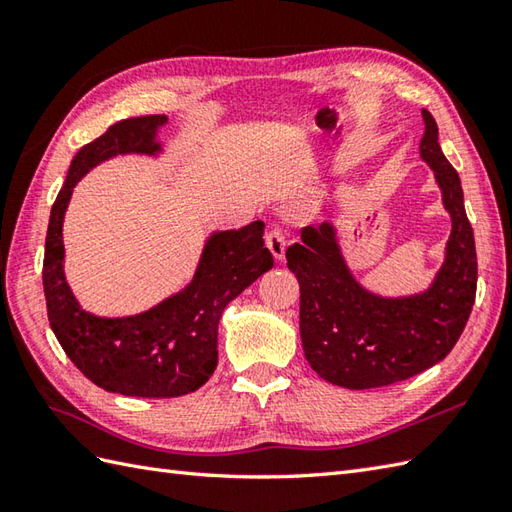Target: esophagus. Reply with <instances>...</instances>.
<instances>
[{
	"label": "esophagus",
	"mask_w": 512,
	"mask_h": 512,
	"mask_svg": "<svg viewBox=\"0 0 512 512\" xmlns=\"http://www.w3.org/2000/svg\"><path fill=\"white\" fill-rule=\"evenodd\" d=\"M286 235H284V231H281V228H270V231L266 233V246H268V250L270 253H273V257L277 259V262H281V259H284V255H286Z\"/></svg>",
	"instance_id": "1"
}]
</instances>
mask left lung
<instances>
[{
    "label": "left lung",
    "mask_w": 512,
    "mask_h": 512,
    "mask_svg": "<svg viewBox=\"0 0 512 512\" xmlns=\"http://www.w3.org/2000/svg\"><path fill=\"white\" fill-rule=\"evenodd\" d=\"M420 158L433 171L451 217L444 262L427 290L383 297L354 277L334 222L306 226L286 250L301 290L299 330L310 367L347 389L400 383L433 367L458 343L475 301V237L458 171L444 158L438 125L422 110Z\"/></svg>",
    "instance_id": "8db88e82"
}]
</instances>
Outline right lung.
<instances>
[{"label":"right lung","mask_w":512,"mask_h":512,"mask_svg":"<svg viewBox=\"0 0 512 512\" xmlns=\"http://www.w3.org/2000/svg\"><path fill=\"white\" fill-rule=\"evenodd\" d=\"M167 116H138L112 125L79 149L52 204L43 255V292L50 328L85 378L112 394L173 398L200 389L217 367V325L239 292L273 268L264 222L206 237L187 286L154 308L129 317H99L81 308L65 279L63 217L79 180L101 162L162 154L158 129Z\"/></svg>","instance_id":"right-lung-1"}]
</instances>
